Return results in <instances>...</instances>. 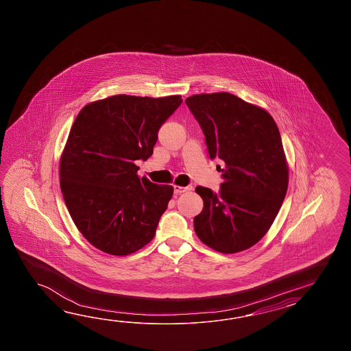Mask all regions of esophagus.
<instances>
[{"mask_svg": "<svg viewBox=\"0 0 351 351\" xmlns=\"http://www.w3.org/2000/svg\"><path fill=\"white\" fill-rule=\"evenodd\" d=\"M191 189H192V186H174V193H184V192H186V191H191Z\"/></svg>", "mask_w": 351, "mask_h": 351, "instance_id": "1", "label": "esophagus"}]
</instances>
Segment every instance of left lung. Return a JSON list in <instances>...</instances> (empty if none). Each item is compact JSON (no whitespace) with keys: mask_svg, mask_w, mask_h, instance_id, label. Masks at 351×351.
Returning <instances> with one entry per match:
<instances>
[{"mask_svg":"<svg viewBox=\"0 0 351 351\" xmlns=\"http://www.w3.org/2000/svg\"><path fill=\"white\" fill-rule=\"evenodd\" d=\"M186 104L206 136L210 159L224 162L223 183L213 193L198 186L203 209L194 231L221 254H237L267 233L289 186V165L274 118L230 93L197 94Z\"/></svg>","mask_w":351,"mask_h":351,"instance_id":"obj_1","label":"left lung"}]
</instances>
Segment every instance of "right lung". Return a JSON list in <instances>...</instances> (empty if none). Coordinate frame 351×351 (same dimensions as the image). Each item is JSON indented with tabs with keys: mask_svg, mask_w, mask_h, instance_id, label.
I'll return each mask as SVG.
<instances>
[{
	"mask_svg": "<svg viewBox=\"0 0 351 351\" xmlns=\"http://www.w3.org/2000/svg\"><path fill=\"white\" fill-rule=\"evenodd\" d=\"M182 101L121 94L77 114L60 158V186L77 230L105 254H134L154 237L173 186L141 178L135 160L153 154L159 128Z\"/></svg>",
	"mask_w": 351,
	"mask_h": 351,
	"instance_id": "1",
	"label": "right lung"
}]
</instances>
